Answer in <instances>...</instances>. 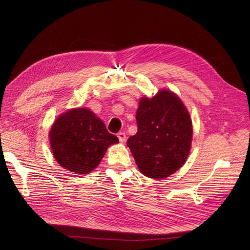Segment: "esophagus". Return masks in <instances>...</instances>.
<instances>
[{
    "label": "esophagus",
    "instance_id": "obj_1",
    "mask_svg": "<svg viewBox=\"0 0 250 250\" xmlns=\"http://www.w3.org/2000/svg\"><path fill=\"white\" fill-rule=\"evenodd\" d=\"M117 138H118V140H120L121 143H125V134L123 133V132L117 134Z\"/></svg>",
    "mask_w": 250,
    "mask_h": 250
}]
</instances>
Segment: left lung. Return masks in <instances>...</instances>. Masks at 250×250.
<instances>
[{
    "mask_svg": "<svg viewBox=\"0 0 250 250\" xmlns=\"http://www.w3.org/2000/svg\"><path fill=\"white\" fill-rule=\"evenodd\" d=\"M138 132L127 140L140 171L162 179L186 163L191 146L192 124L180 98L169 90L140 99Z\"/></svg>",
    "mask_w": 250,
    "mask_h": 250,
    "instance_id": "1",
    "label": "left lung"
}]
</instances>
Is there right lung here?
<instances>
[{
  "label": "right lung",
  "instance_id": "1",
  "mask_svg": "<svg viewBox=\"0 0 250 250\" xmlns=\"http://www.w3.org/2000/svg\"><path fill=\"white\" fill-rule=\"evenodd\" d=\"M49 141L57 162L79 175L95 169L107 148L118 143L88 108H74L60 115L51 126Z\"/></svg>",
  "mask_w": 250,
  "mask_h": 250
}]
</instances>
